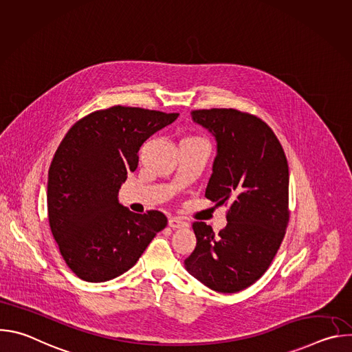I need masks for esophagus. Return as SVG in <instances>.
<instances>
[{
	"label": "esophagus",
	"instance_id": "obj_1",
	"mask_svg": "<svg viewBox=\"0 0 352 352\" xmlns=\"http://www.w3.org/2000/svg\"><path fill=\"white\" fill-rule=\"evenodd\" d=\"M168 226H170L173 230H178V228L188 227V223L182 221V220L178 219V217H171V219L168 220Z\"/></svg>",
	"mask_w": 352,
	"mask_h": 352
}]
</instances>
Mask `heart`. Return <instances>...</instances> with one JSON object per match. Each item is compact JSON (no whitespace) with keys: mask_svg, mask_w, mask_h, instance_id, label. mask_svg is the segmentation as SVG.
<instances>
[{"mask_svg":"<svg viewBox=\"0 0 352 352\" xmlns=\"http://www.w3.org/2000/svg\"><path fill=\"white\" fill-rule=\"evenodd\" d=\"M182 140H190V142H199V140H202V142H205L204 139H200V138H197V136H189V138H185V139H182Z\"/></svg>","mask_w":352,"mask_h":352,"instance_id":"b5f03b06","label":"heart"}]
</instances>
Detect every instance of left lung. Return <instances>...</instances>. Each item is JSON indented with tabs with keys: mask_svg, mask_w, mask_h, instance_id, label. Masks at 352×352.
<instances>
[{
	"mask_svg": "<svg viewBox=\"0 0 352 352\" xmlns=\"http://www.w3.org/2000/svg\"><path fill=\"white\" fill-rule=\"evenodd\" d=\"M190 116L217 143L205 196L230 209L219 234L204 221L192 224L196 248L185 269L217 292H238L265 274L285 235L287 159L272 128L252 114L212 109Z\"/></svg>",
	"mask_w": 352,
	"mask_h": 352,
	"instance_id": "1",
	"label": "left lung"
}]
</instances>
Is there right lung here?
Returning a JSON list of instances; mask_svg holds the SVG:
<instances>
[{"instance_id":"right-lung-1","label":"right lung","mask_w":352,"mask_h":352,"mask_svg":"<svg viewBox=\"0 0 352 352\" xmlns=\"http://www.w3.org/2000/svg\"><path fill=\"white\" fill-rule=\"evenodd\" d=\"M178 116L114 106L79 120L60 143L48 170V221L79 278L103 283L124 274L167 226L162 212L122 206L118 192L138 167L143 142Z\"/></svg>"}]
</instances>
